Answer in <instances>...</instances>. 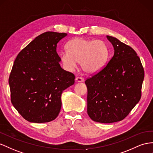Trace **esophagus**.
I'll return each mask as SVG.
<instances>
[{"instance_id":"34e87169","label":"esophagus","mask_w":153,"mask_h":153,"mask_svg":"<svg viewBox=\"0 0 153 153\" xmlns=\"http://www.w3.org/2000/svg\"><path fill=\"white\" fill-rule=\"evenodd\" d=\"M75 80H76V82H82L84 81V79L83 78L78 76V77H76V78H75Z\"/></svg>"}]
</instances>
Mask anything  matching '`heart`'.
<instances>
[{
	"label": "heart",
	"mask_w": 153,
	"mask_h": 153,
	"mask_svg": "<svg viewBox=\"0 0 153 153\" xmlns=\"http://www.w3.org/2000/svg\"><path fill=\"white\" fill-rule=\"evenodd\" d=\"M67 51L60 53V59L64 68L73 71L78 62L87 73L93 74L104 68L109 58V48L102 40L75 38L67 44Z\"/></svg>",
	"instance_id": "heart-1"
}]
</instances>
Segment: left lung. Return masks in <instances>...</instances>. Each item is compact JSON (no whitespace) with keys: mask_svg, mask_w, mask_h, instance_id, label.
<instances>
[{"mask_svg":"<svg viewBox=\"0 0 153 153\" xmlns=\"http://www.w3.org/2000/svg\"><path fill=\"white\" fill-rule=\"evenodd\" d=\"M114 55L101 71L85 82L88 114L94 122L124 119L141 98L144 70L137 53L117 38L107 36Z\"/></svg>","mask_w":153,"mask_h":153,"instance_id":"8db88e82","label":"left lung"}]
</instances>
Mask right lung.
Returning <instances> with one entry per match:
<instances>
[{"label": "right lung", "mask_w": 153, "mask_h": 153, "mask_svg": "<svg viewBox=\"0 0 153 153\" xmlns=\"http://www.w3.org/2000/svg\"><path fill=\"white\" fill-rule=\"evenodd\" d=\"M65 33L47 31L20 51L9 77L11 101L26 120L45 123L55 120L61 109L63 91L75 76L60 67L57 44Z\"/></svg>", "instance_id": "obj_1"}]
</instances>
